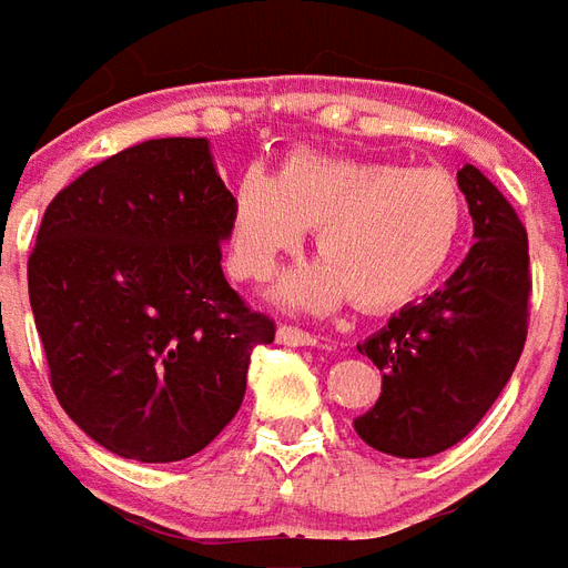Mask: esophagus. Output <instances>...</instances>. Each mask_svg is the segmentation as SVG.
<instances>
[{
  "instance_id": "obj_1",
  "label": "esophagus",
  "mask_w": 568,
  "mask_h": 568,
  "mask_svg": "<svg viewBox=\"0 0 568 568\" xmlns=\"http://www.w3.org/2000/svg\"><path fill=\"white\" fill-rule=\"evenodd\" d=\"M276 339H280L283 346H316V334H310V331L295 325H280Z\"/></svg>"
}]
</instances>
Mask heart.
Masks as SVG:
<instances>
[{
	"mask_svg": "<svg viewBox=\"0 0 568 568\" xmlns=\"http://www.w3.org/2000/svg\"><path fill=\"white\" fill-rule=\"evenodd\" d=\"M464 213V192L443 168L295 150L276 178L250 168L234 183L231 267L241 280H264L316 229L322 262L288 276L276 295L297 310H325L343 295L361 310H388L439 280Z\"/></svg>",
	"mask_w": 568,
	"mask_h": 568,
	"instance_id": "1",
	"label": "heart"
}]
</instances>
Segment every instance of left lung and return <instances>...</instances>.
I'll list each match as a JSON object with an SVG mask.
<instances>
[{"label":"left lung","instance_id":"left-lung-1","mask_svg":"<svg viewBox=\"0 0 568 568\" xmlns=\"http://www.w3.org/2000/svg\"><path fill=\"white\" fill-rule=\"evenodd\" d=\"M457 186L476 237L464 264L358 346L382 369V394L355 430L385 455L430 457L460 443L506 388L527 343V229L478 168H460Z\"/></svg>","mask_w":568,"mask_h":568}]
</instances>
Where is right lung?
Listing matches in <instances>:
<instances>
[{"instance_id":"add662e5","label":"right lung","mask_w":568,"mask_h":568,"mask_svg":"<svg viewBox=\"0 0 568 568\" xmlns=\"http://www.w3.org/2000/svg\"><path fill=\"white\" fill-rule=\"evenodd\" d=\"M229 213L207 138L129 146L44 210L29 304L50 388L113 455H199L241 409L252 348L273 343L222 273Z\"/></svg>"}]
</instances>
